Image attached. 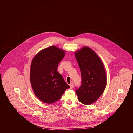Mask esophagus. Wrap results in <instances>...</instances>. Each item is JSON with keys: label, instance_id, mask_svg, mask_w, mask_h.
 Returning a JSON list of instances; mask_svg holds the SVG:
<instances>
[{"label": "esophagus", "instance_id": "obj_1", "mask_svg": "<svg viewBox=\"0 0 133 133\" xmlns=\"http://www.w3.org/2000/svg\"><path fill=\"white\" fill-rule=\"evenodd\" d=\"M69 85L70 87V88H73V87H74V84H73V83H70V84Z\"/></svg>", "mask_w": 133, "mask_h": 133}]
</instances>
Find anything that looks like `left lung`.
Instances as JSON below:
<instances>
[{
  "label": "left lung",
  "instance_id": "8db88e82",
  "mask_svg": "<svg viewBox=\"0 0 133 133\" xmlns=\"http://www.w3.org/2000/svg\"><path fill=\"white\" fill-rule=\"evenodd\" d=\"M82 77L81 86L76 89L79 101L91 105L101 96L106 87L107 78L101 59L88 47H84L75 53Z\"/></svg>",
  "mask_w": 133,
  "mask_h": 133
}]
</instances>
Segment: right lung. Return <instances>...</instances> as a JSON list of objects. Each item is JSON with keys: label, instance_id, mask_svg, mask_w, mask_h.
Masks as SVG:
<instances>
[{"label": "right lung", "instance_id": "obj_1", "mask_svg": "<svg viewBox=\"0 0 133 133\" xmlns=\"http://www.w3.org/2000/svg\"><path fill=\"white\" fill-rule=\"evenodd\" d=\"M65 53L52 46L40 51L32 61L30 72L32 88L36 96L44 103L52 104L58 101L70 88L57 71Z\"/></svg>", "mask_w": 133, "mask_h": 133}]
</instances>
